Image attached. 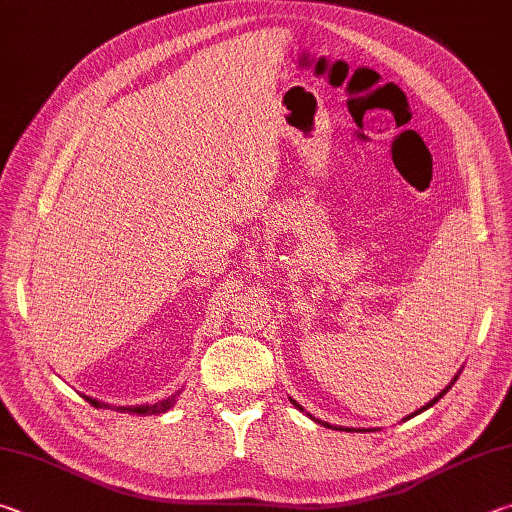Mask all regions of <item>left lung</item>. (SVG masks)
I'll use <instances>...</instances> for the list:
<instances>
[{
  "label": "left lung",
  "instance_id": "obj_1",
  "mask_svg": "<svg viewBox=\"0 0 512 512\" xmlns=\"http://www.w3.org/2000/svg\"><path fill=\"white\" fill-rule=\"evenodd\" d=\"M449 386H452V384H449ZM449 386H447V388H445V391H443V393H440V395H438V397H433V400H431V402H429V404H427V406H422V409H420V411H415V413H411V415H409V418H413V415H418V413H422V411H424V409H429V406H433V404H436V402H438V400H440V397H443V395H445V393H447V391H449ZM291 402H293V400H291ZM293 404H296V402H293ZM296 406H298V409H300V411H302V406H300V404H296Z\"/></svg>",
  "mask_w": 512,
  "mask_h": 512
}]
</instances>
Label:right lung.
Instances as JSON below:
<instances>
[{"mask_svg": "<svg viewBox=\"0 0 512 512\" xmlns=\"http://www.w3.org/2000/svg\"><path fill=\"white\" fill-rule=\"evenodd\" d=\"M85 400H88L92 406H97V409H101V406H106V409H108V404H101L97 400H92V397H85ZM173 404H176V395H171V397H167V400H160L155 404H146V406H117V411L137 413V415H158V413L169 411Z\"/></svg>", "mask_w": 512, "mask_h": 512, "instance_id": "add662e5", "label": "right lung"}]
</instances>
